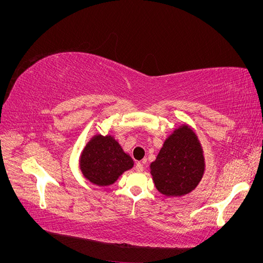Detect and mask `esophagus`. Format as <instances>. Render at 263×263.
Here are the masks:
<instances>
[{"label":"esophagus","mask_w":263,"mask_h":263,"mask_svg":"<svg viewBox=\"0 0 263 263\" xmlns=\"http://www.w3.org/2000/svg\"><path fill=\"white\" fill-rule=\"evenodd\" d=\"M135 169H136L137 172H142V171H144V163H142V162H138V163L136 164V166H135Z\"/></svg>","instance_id":"esophagus-1"}]
</instances>
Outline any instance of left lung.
<instances>
[{
	"instance_id": "1",
	"label": "left lung",
	"mask_w": 263,
	"mask_h": 263,
	"mask_svg": "<svg viewBox=\"0 0 263 263\" xmlns=\"http://www.w3.org/2000/svg\"><path fill=\"white\" fill-rule=\"evenodd\" d=\"M201 142L187 125L174 129L165 139L150 173L159 192L165 196L185 195L198 185L205 171Z\"/></svg>"
}]
</instances>
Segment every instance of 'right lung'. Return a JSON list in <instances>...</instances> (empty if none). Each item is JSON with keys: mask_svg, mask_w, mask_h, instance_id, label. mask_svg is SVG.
I'll return each instance as SVG.
<instances>
[{"mask_svg": "<svg viewBox=\"0 0 263 263\" xmlns=\"http://www.w3.org/2000/svg\"><path fill=\"white\" fill-rule=\"evenodd\" d=\"M132 157L110 135H95L87 142L80 157L83 177L99 186L113 184L122 174L132 169Z\"/></svg>", "mask_w": 263, "mask_h": 263, "instance_id": "1", "label": "right lung"}]
</instances>
